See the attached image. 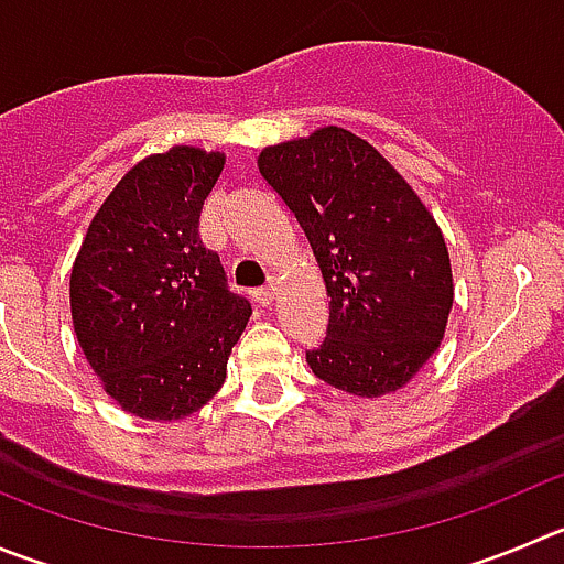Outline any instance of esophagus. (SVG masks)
Wrapping results in <instances>:
<instances>
[{"instance_id": "obj_1", "label": "esophagus", "mask_w": 564, "mask_h": 564, "mask_svg": "<svg viewBox=\"0 0 564 564\" xmlns=\"http://www.w3.org/2000/svg\"><path fill=\"white\" fill-rule=\"evenodd\" d=\"M256 300H258V303H264V306H272V303L278 300V283L270 281L264 289H258Z\"/></svg>"}]
</instances>
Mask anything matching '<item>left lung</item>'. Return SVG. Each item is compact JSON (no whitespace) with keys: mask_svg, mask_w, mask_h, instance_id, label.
Returning a JSON list of instances; mask_svg holds the SVG:
<instances>
[{"mask_svg":"<svg viewBox=\"0 0 564 564\" xmlns=\"http://www.w3.org/2000/svg\"><path fill=\"white\" fill-rule=\"evenodd\" d=\"M312 245L328 292V336L306 361L354 398L406 387L436 354L454 275L434 214L406 177L356 133L314 130L258 152Z\"/></svg>","mask_w":564,"mask_h":564,"instance_id":"left-lung-1","label":"left lung"}]
</instances>
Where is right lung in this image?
I'll use <instances>...</instances> for the list:
<instances>
[{
    "label": "right lung",
    "instance_id": "1",
    "mask_svg": "<svg viewBox=\"0 0 564 564\" xmlns=\"http://www.w3.org/2000/svg\"><path fill=\"white\" fill-rule=\"evenodd\" d=\"M225 152L177 144L139 161L94 214L68 300L83 356L122 412L177 423L223 389L252 308L199 241Z\"/></svg>",
    "mask_w": 564,
    "mask_h": 564
}]
</instances>
